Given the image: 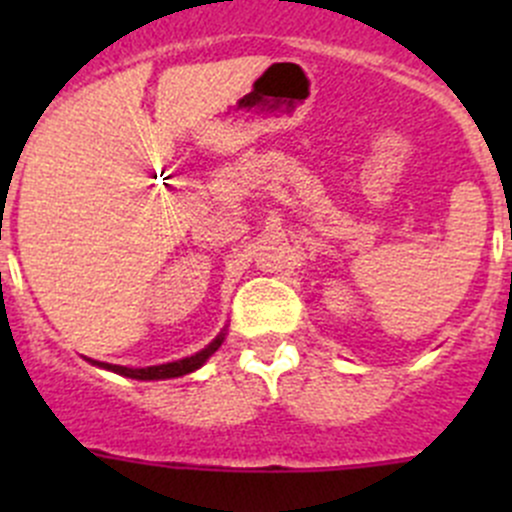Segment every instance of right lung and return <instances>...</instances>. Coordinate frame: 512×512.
Wrapping results in <instances>:
<instances>
[{"instance_id":"1","label":"right lung","mask_w":512,"mask_h":512,"mask_svg":"<svg viewBox=\"0 0 512 512\" xmlns=\"http://www.w3.org/2000/svg\"><path fill=\"white\" fill-rule=\"evenodd\" d=\"M225 334H220L210 347H205L203 352L193 354V356H185L180 361H170V364H160V366H146V369H128V366H118V364H101V361H94L96 366H103L108 371H116L121 376H131V379H143V381H151V379H175V376H183L195 371L198 366L205 364L210 354L218 352V347L223 344Z\"/></svg>"}]
</instances>
